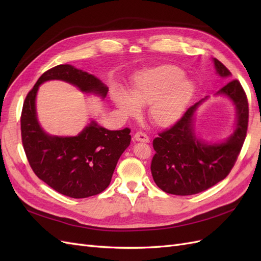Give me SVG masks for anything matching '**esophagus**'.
Here are the masks:
<instances>
[{
    "label": "esophagus",
    "instance_id": "obj_1",
    "mask_svg": "<svg viewBox=\"0 0 261 261\" xmlns=\"http://www.w3.org/2000/svg\"><path fill=\"white\" fill-rule=\"evenodd\" d=\"M134 139L136 141H139V143H149L150 139L143 132H137L135 135H134Z\"/></svg>",
    "mask_w": 261,
    "mask_h": 261
}]
</instances>
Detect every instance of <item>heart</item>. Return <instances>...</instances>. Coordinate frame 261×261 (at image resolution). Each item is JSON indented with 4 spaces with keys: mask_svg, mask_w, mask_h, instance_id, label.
<instances>
[{
    "mask_svg": "<svg viewBox=\"0 0 261 261\" xmlns=\"http://www.w3.org/2000/svg\"><path fill=\"white\" fill-rule=\"evenodd\" d=\"M195 93V84L185 78L181 68L164 64L138 72L133 78L129 91L116 87L111 99L123 117L139 113L147 106L148 116L153 124L168 127L184 114Z\"/></svg>",
    "mask_w": 261,
    "mask_h": 261,
    "instance_id": "heart-1",
    "label": "heart"
}]
</instances>
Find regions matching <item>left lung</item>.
<instances>
[{
  "mask_svg": "<svg viewBox=\"0 0 261 261\" xmlns=\"http://www.w3.org/2000/svg\"><path fill=\"white\" fill-rule=\"evenodd\" d=\"M212 61L220 77L232 76L220 61ZM215 96L225 97L235 109L233 130L226 139L208 143L197 136L195 115L208 96L189 108L174 126L153 139L155 153L151 174L163 192L179 196L198 194L224 179L232 170L246 137L248 102L239 81L227 83Z\"/></svg>",
  "mask_w": 261,
  "mask_h": 261,
  "instance_id": "1",
  "label": "left lung"
}]
</instances>
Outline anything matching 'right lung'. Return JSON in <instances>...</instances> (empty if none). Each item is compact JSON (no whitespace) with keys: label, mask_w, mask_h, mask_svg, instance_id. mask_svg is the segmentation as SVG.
<instances>
[{"label":"right lung","mask_w":261,"mask_h":261,"mask_svg":"<svg viewBox=\"0 0 261 261\" xmlns=\"http://www.w3.org/2000/svg\"><path fill=\"white\" fill-rule=\"evenodd\" d=\"M62 81L85 94L103 100L108 86L69 64L55 66L39 78L23 102L20 128L28 162L36 175L54 191L72 198L98 195L109 186L118 159L130 144V129L109 130L94 120L76 136L46 133L38 121L37 93L43 83Z\"/></svg>","instance_id":"obj_1"}]
</instances>
